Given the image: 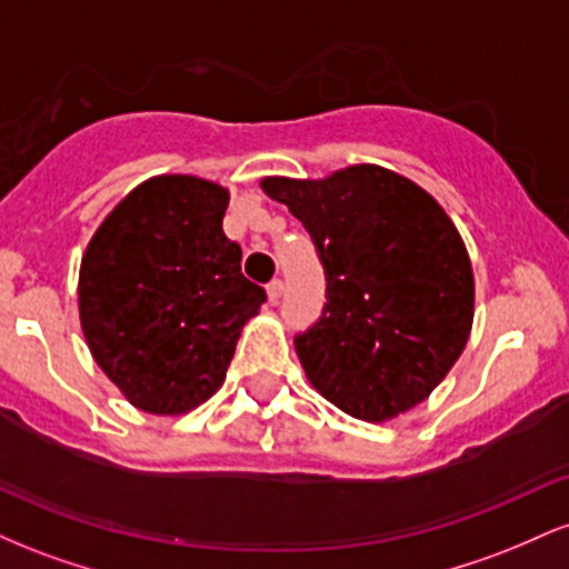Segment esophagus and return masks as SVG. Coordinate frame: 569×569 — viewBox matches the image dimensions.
Returning a JSON list of instances; mask_svg holds the SVG:
<instances>
[{"label":"esophagus","mask_w":569,"mask_h":569,"mask_svg":"<svg viewBox=\"0 0 569 569\" xmlns=\"http://www.w3.org/2000/svg\"><path fill=\"white\" fill-rule=\"evenodd\" d=\"M280 293H283V280H280V278L270 280V283H267V299H270V302L276 305L278 299H280Z\"/></svg>","instance_id":"34e87169"}]
</instances>
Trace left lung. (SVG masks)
Returning <instances> with one entry per match:
<instances>
[{
  "label": "left lung",
  "mask_w": 569,
  "mask_h": 569,
  "mask_svg": "<svg viewBox=\"0 0 569 569\" xmlns=\"http://www.w3.org/2000/svg\"><path fill=\"white\" fill-rule=\"evenodd\" d=\"M326 270V307L293 339L312 388L345 415L385 422L433 393L466 350L473 270L447 211L407 176L350 166L326 179H262Z\"/></svg>",
  "instance_id": "8db88e82"
}]
</instances>
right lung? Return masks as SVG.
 Wrapping results in <instances>:
<instances>
[{"mask_svg": "<svg viewBox=\"0 0 569 569\" xmlns=\"http://www.w3.org/2000/svg\"><path fill=\"white\" fill-rule=\"evenodd\" d=\"M227 202L217 181L154 176L117 202L82 257L84 342L149 415H184L217 393L240 331L267 299L221 230Z\"/></svg>", "mask_w": 569, "mask_h": 569, "instance_id": "obj_1", "label": "right lung"}]
</instances>
